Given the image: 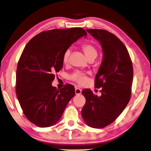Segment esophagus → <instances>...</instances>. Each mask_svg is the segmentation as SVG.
<instances>
[{
    "label": "esophagus",
    "mask_w": 151,
    "mask_h": 151,
    "mask_svg": "<svg viewBox=\"0 0 151 151\" xmlns=\"http://www.w3.org/2000/svg\"><path fill=\"white\" fill-rule=\"evenodd\" d=\"M82 90L80 88H78V87H75V94L76 95H80L81 93Z\"/></svg>",
    "instance_id": "34e87169"
}]
</instances>
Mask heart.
I'll return each instance as SVG.
<instances>
[{
	"mask_svg": "<svg viewBox=\"0 0 151 151\" xmlns=\"http://www.w3.org/2000/svg\"><path fill=\"white\" fill-rule=\"evenodd\" d=\"M82 49L84 52L85 56H86L87 59H89L90 58L92 57H96L98 55V50L96 48L95 46H93V45L90 43H85L83 44L82 45ZM70 53V49H67L66 51L64 53L63 55V62L64 64H66L68 62V58ZM71 79H73L74 81L78 83V84H83L86 81V77H85V75L84 73H81V72H75V73H73L70 76Z\"/></svg>",
	"mask_w": 151,
	"mask_h": 151,
	"instance_id": "b5f03b06",
	"label": "heart"
}]
</instances>
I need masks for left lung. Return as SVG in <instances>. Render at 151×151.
<instances>
[{"label": "left lung", "instance_id": "8db88e82", "mask_svg": "<svg viewBox=\"0 0 151 151\" xmlns=\"http://www.w3.org/2000/svg\"><path fill=\"white\" fill-rule=\"evenodd\" d=\"M102 49V61L96 75L95 87H102L101 96L89 89H83L86 99L81 115L85 123L93 128L111 124L125 109L131 97L133 66L125 45L106 30L87 29Z\"/></svg>", "mask_w": 151, "mask_h": 151}]
</instances>
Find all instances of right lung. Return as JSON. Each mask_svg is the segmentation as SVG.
Segmentation results:
<instances>
[{"mask_svg":"<svg viewBox=\"0 0 151 151\" xmlns=\"http://www.w3.org/2000/svg\"><path fill=\"white\" fill-rule=\"evenodd\" d=\"M87 32L81 28L42 32L26 45L18 62L16 94L24 114L40 127L55 125L75 95L73 85L57 89L54 73L63 66V55Z\"/></svg>","mask_w":151,"mask_h":151,"instance_id":"right-lung-1","label":"right lung"}]
</instances>
